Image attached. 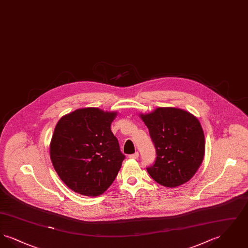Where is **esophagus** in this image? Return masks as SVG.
I'll return each instance as SVG.
<instances>
[{
    "label": "esophagus",
    "mask_w": 248,
    "mask_h": 248,
    "mask_svg": "<svg viewBox=\"0 0 248 248\" xmlns=\"http://www.w3.org/2000/svg\"><path fill=\"white\" fill-rule=\"evenodd\" d=\"M130 159H138L139 158V153H135V154H130Z\"/></svg>",
    "instance_id": "1"
}]
</instances>
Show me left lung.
Here are the masks:
<instances>
[{"mask_svg": "<svg viewBox=\"0 0 248 248\" xmlns=\"http://www.w3.org/2000/svg\"><path fill=\"white\" fill-rule=\"evenodd\" d=\"M156 149L154 164L147 171L154 180L167 188L189 181L203 160L204 134L199 120L177 108H157L140 114Z\"/></svg>", "mask_w": 248, "mask_h": 248, "instance_id": "left-lung-1", "label": "left lung"}]
</instances>
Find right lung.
I'll return each instance as SVG.
<instances>
[{"label": "right lung", "instance_id": "right-lung-1", "mask_svg": "<svg viewBox=\"0 0 248 248\" xmlns=\"http://www.w3.org/2000/svg\"><path fill=\"white\" fill-rule=\"evenodd\" d=\"M117 115L84 108L60 118L50 143V158L61 180L73 191L98 196L112 184L124 159L110 130Z\"/></svg>", "mask_w": 248, "mask_h": 248}]
</instances>
